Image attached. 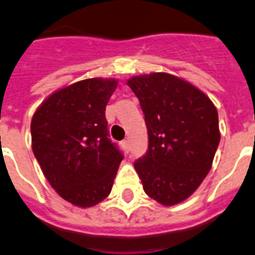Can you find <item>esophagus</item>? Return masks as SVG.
<instances>
[{
	"instance_id": "obj_1",
	"label": "esophagus",
	"mask_w": 255,
	"mask_h": 255,
	"mask_svg": "<svg viewBox=\"0 0 255 255\" xmlns=\"http://www.w3.org/2000/svg\"><path fill=\"white\" fill-rule=\"evenodd\" d=\"M121 144H123V147L126 149V151H129V140H123Z\"/></svg>"
}]
</instances>
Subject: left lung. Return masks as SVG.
Masks as SVG:
<instances>
[{
  "instance_id": "left-lung-1",
  "label": "left lung",
  "mask_w": 255,
  "mask_h": 255,
  "mask_svg": "<svg viewBox=\"0 0 255 255\" xmlns=\"http://www.w3.org/2000/svg\"><path fill=\"white\" fill-rule=\"evenodd\" d=\"M148 131V151L134 162L151 199L171 206L188 199L212 169L219 140L218 112L190 82L169 73L134 76Z\"/></svg>"
}]
</instances>
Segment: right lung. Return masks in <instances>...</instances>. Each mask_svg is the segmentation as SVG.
Returning <instances> with one entry per match:
<instances>
[{"mask_svg": "<svg viewBox=\"0 0 255 255\" xmlns=\"http://www.w3.org/2000/svg\"><path fill=\"white\" fill-rule=\"evenodd\" d=\"M115 78H88L55 91L30 123L43 175L65 201L90 208L111 193L124 154L108 138L106 106Z\"/></svg>", "mask_w": 255, "mask_h": 255, "instance_id": "right-lung-1", "label": "right lung"}]
</instances>
